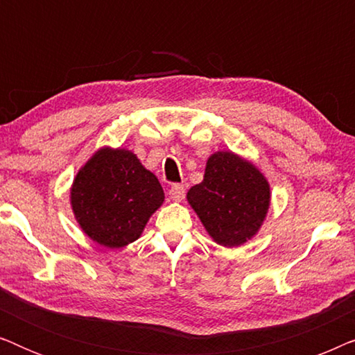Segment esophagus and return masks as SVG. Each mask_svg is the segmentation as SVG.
Instances as JSON below:
<instances>
[{
  "mask_svg": "<svg viewBox=\"0 0 355 355\" xmlns=\"http://www.w3.org/2000/svg\"><path fill=\"white\" fill-rule=\"evenodd\" d=\"M168 196L174 202H182L184 196H186V189H184L182 186H173L171 189H169Z\"/></svg>",
  "mask_w": 355,
  "mask_h": 355,
  "instance_id": "34e87169",
  "label": "esophagus"
}]
</instances>
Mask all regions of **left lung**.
Instances as JSON below:
<instances>
[{
  "instance_id": "8db88e82",
  "label": "left lung",
  "mask_w": 355,
  "mask_h": 355,
  "mask_svg": "<svg viewBox=\"0 0 355 355\" xmlns=\"http://www.w3.org/2000/svg\"><path fill=\"white\" fill-rule=\"evenodd\" d=\"M187 202L211 239L232 249L260 231L271 191L254 163L223 150L207 159L203 181L189 189Z\"/></svg>"
}]
</instances>
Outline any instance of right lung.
<instances>
[{
    "label": "right lung",
    "instance_id": "add662e5",
    "mask_svg": "<svg viewBox=\"0 0 355 355\" xmlns=\"http://www.w3.org/2000/svg\"><path fill=\"white\" fill-rule=\"evenodd\" d=\"M163 202L157 176L128 148L96 150L71 186L76 221L106 249H121L137 241Z\"/></svg>",
    "mask_w": 355,
    "mask_h": 355
}]
</instances>
